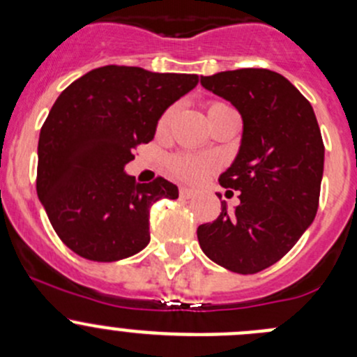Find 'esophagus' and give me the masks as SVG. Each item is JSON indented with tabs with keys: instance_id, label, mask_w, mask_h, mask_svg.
<instances>
[{
	"instance_id": "34e87169",
	"label": "esophagus",
	"mask_w": 357,
	"mask_h": 357,
	"mask_svg": "<svg viewBox=\"0 0 357 357\" xmlns=\"http://www.w3.org/2000/svg\"><path fill=\"white\" fill-rule=\"evenodd\" d=\"M179 197L188 200V199H192V197H195V192L190 188H186V186H181V188H179Z\"/></svg>"
}]
</instances>
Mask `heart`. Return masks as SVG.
Instances as JSON below:
<instances>
[{
	"label": "heart",
	"mask_w": 357,
	"mask_h": 357,
	"mask_svg": "<svg viewBox=\"0 0 357 357\" xmlns=\"http://www.w3.org/2000/svg\"><path fill=\"white\" fill-rule=\"evenodd\" d=\"M225 103H212L208 107V110L215 109V107H222ZM172 114L174 110H167L164 115L160 117L158 121V131H164L165 128L169 126L171 122ZM215 167V162L212 158H205V157H190V155H178V157H172L169 160V171L174 178L183 179V181H188V183H195L199 179L204 178L208 171Z\"/></svg>",
	"instance_id": "heart-1"
}]
</instances>
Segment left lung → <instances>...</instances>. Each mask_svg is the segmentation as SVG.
<instances>
[{
    "label": "left lung",
    "mask_w": 357,
    "mask_h": 357,
    "mask_svg": "<svg viewBox=\"0 0 357 357\" xmlns=\"http://www.w3.org/2000/svg\"><path fill=\"white\" fill-rule=\"evenodd\" d=\"M200 84L240 112L243 131L235 160L219 176L221 186L240 192L238 205L221 202V214L197 236L215 264L254 275L278 262L314 221L321 131L311 103L278 72L238 68L202 75Z\"/></svg>",
    "instance_id": "8db88e82"
}]
</instances>
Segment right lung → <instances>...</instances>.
Segmentation results:
<instances>
[{"mask_svg":"<svg viewBox=\"0 0 357 357\" xmlns=\"http://www.w3.org/2000/svg\"><path fill=\"white\" fill-rule=\"evenodd\" d=\"M199 84L197 74L105 66L67 86L38 143V197L56 235L81 257L114 262L150 242V208L178 199L164 178L136 183L132 149L152 142L158 119Z\"/></svg>","mask_w":357,"mask_h":357,"instance_id":"obj_1","label":"right lung"}]
</instances>
